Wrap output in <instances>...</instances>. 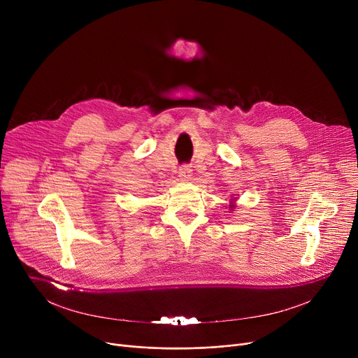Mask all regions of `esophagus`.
Wrapping results in <instances>:
<instances>
[{"mask_svg": "<svg viewBox=\"0 0 358 358\" xmlns=\"http://www.w3.org/2000/svg\"><path fill=\"white\" fill-rule=\"evenodd\" d=\"M178 177L182 180V181H189L192 178V168L190 166H181L180 171H178Z\"/></svg>", "mask_w": 358, "mask_h": 358, "instance_id": "1", "label": "esophagus"}]
</instances>
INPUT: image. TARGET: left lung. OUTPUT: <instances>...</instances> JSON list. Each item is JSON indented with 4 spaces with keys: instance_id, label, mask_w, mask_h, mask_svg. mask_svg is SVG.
Here are the masks:
<instances>
[{
    "instance_id": "left-lung-1",
    "label": "left lung",
    "mask_w": 358,
    "mask_h": 358,
    "mask_svg": "<svg viewBox=\"0 0 358 358\" xmlns=\"http://www.w3.org/2000/svg\"><path fill=\"white\" fill-rule=\"evenodd\" d=\"M234 208H235V206H234V204H231V209H234Z\"/></svg>"
}]
</instances>
